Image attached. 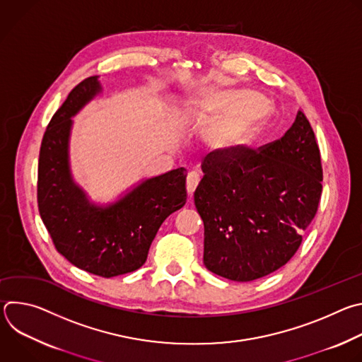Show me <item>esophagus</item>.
I'll return each instance as SVG.
<instances>
[{"label": "esophagus", "instance_id": "1", "mask_svg": "<svg viewBox=\"0 0 362 362\" xmlns=\"http://www.w3.org/2000/svg\"><path fill=\"white\" fill-rule=\"evenodd\" d=\"M199 182H200L199 173L190 172V173L187 175V179H186V189H187V193H189V194H193V192L196 190Z\"/></svg>", "mask_w": 362, "mask_h": 362}]
</instances>
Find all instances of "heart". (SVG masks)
<instances>
[{
  "instance_id": "1",
  "label": "heart",
  "mask_w": 362,
  "mask_h": 362,
  "mask_svg": "<svg viewBox=\"0 0 362 362\" xmlns=\"http://www.w3.org/2000/svg\"><path fill=\"white\" fill-rule=\"evenodd\" d=\"M192 106L200 122H208L203 140L216 151L250 141L269 115L267 98L243 90H211L193 97Z\"/></svg>"
}]
</instances>
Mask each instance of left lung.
<instances>
[{
    "instance_id": "1",
    "label": "left lung",
    "mask_w": 362,
    "mask_h": 362,
    "mask_svg": "<svg viewBox=\"0 0 362 362\" xmlns=\"http://www.w3.org/2000/svg\"><path fill=\"white\" fill-rule=\"evenodd\" d=\"M194 190L204 225L203 264L236 282L264 278L298 250L322 193L314 130L298 110L279 139L255 150L212 151Z\"/></svg>"
}]
</instances>
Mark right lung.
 Listing matches in <instances>:
<instances>
[{
    "mask_svg": "<svg viewBox=\"0 0 362 362\" xmlns=\"http://www.w3.org/2000/svg\"><path fill=\"white\" fill-rule=\"evenodd\" d=\"M103 91L98 76L77 84L49 120L40 159V216L56 249L74 267L112 278L139 269L160 225L186 203V169L148 177L117 200L97 204L78 186L70 168L73 117Z\"/></svg>",
    "mask_w": 362,
    "mask_h": 362,
    "instance_id": "right-lung-1",
    "label": "right lung"
}]
</instances>
